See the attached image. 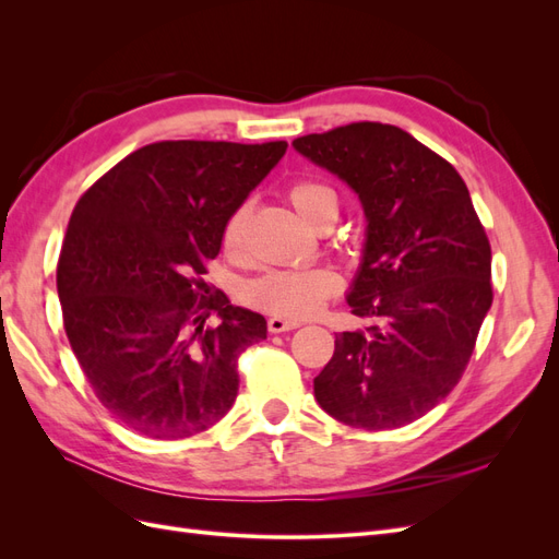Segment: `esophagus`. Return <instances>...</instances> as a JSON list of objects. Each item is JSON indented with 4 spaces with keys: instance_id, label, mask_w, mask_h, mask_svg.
I'll list each match as a JSON object with an SVG mask.
<instances>
[{
    "instance_id": "obj_1",
    "label": "esophagus",
    "mask_w": 559,
    "mask_h": 559,
    "mask_svg": "<svg viewBox=\"0 0 559 559\" xmlns=\"http://www.w3.org/2000/svg\"><path fill=\"white\" fill-rule=\"evenodd\" d=\"M300 326V321L296 319H284V317H270L267 319V331L270 333H284V331H294Z\"/></svg>"
}]
</instances>
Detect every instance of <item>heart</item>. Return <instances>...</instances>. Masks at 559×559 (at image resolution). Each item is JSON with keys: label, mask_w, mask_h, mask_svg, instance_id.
I'll list each match as a JSON object with an SVG mask.
<instances>
[{"label": "heart", "mask_w": 559, "mask_h": 559, "mask_svg": "<svg viewBox=\"0 0 559 559\" xmlns=\"http://www.w3.org/2000/svg\"><path fill=\"white\" fill-rule=\"evenodd\" d=\"M286 200L298 212L302 222L317 226L321 216L335 214L337 198L333 189L319 181H294L286 189ZM247 207H238L224 226L222 242L226 251H235L242 242V228ZM343 292V277L329 265L270 270V273L251 280L242 286V298L249 306L277 317H312L326 306L331 298Z\"/></svg>", "instance_id": "b5f03b06"}]
</instances>
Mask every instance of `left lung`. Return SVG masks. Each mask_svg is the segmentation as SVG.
<instances>
[{"mask_svg":"<svg viewBox=\"0 0 559 559\" xmlns=\"http://www.w3.org/2000/svg\"><path fill=\"white\" fill-rule=\"evenodd\" d=\"M294 148L347 181L368 222L347 302L373 324L335 335L317 403L366 431L411 425L462 380L492 306V249L466 183L386 123L306 134Z\"/></svg>","mask_w":559,"mask_h":559,"instance_id":"8db88e82","label":"left lung"}]
</instances>
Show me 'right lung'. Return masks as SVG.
Segmentation results:
<instances>
[{
	"instance_id": "add662e5",
	"label": "right lung",
	"mask_w": 559,
	"mask_h": 559,
	"mask_svg": "<svg viewBox=\"0 0 559 559\" xmlns=\"http://www.w3.org/2000/svg\"><path fill=\"white\" fill-rule=\"evenodd\" d=\"M286 142H156L83 193L58 261L64 333L99 403L128 429L177 441L238 396L240 354L265 341L259 312L202 280L228 216ZM216 311L218 328H207Z\"/></svg>"
}]
</instances>
